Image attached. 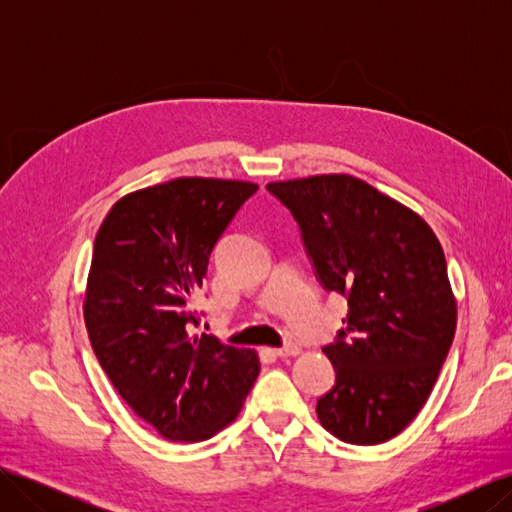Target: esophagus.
Listing matches in <instances>:
<instances>
[{
  "label": "esophagus",
  "mask_w": 512,
  "mask_h": 512,
  "mask_svg": "<svg viewBox=\"0 0 512 512\" xmlns=\"http://www.w3.org/2000/svg\"><path fill=\"white\" fill-rule=\"evenodd\" d=\"M299 352H301L299 344H284L282 348H277V350H275V354L280 356V359H286V356H297Z\"/></svg>",
  "instance_id": "34e87169"
}]
</instances>
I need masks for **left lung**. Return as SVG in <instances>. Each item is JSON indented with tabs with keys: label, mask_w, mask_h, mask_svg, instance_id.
<instances>
[{
	"label": "left lung",
	"mask_w": 512,
	"mask_h": 512,
	"mask_svg": "<svg viewBox=\"0 0 512 512\" xmlns=\"http://www.w3.org/2000/svg\"><path fill=\"white\" fill-rule=\"evenodd\" d=\"M297 220L324 290L348 299L344 329L322 352L335 384L316 412L348 444L395 438L425 406L451 350L457 305L427 222L350 175L269 183Z\"/></svg>",
	"instance_id": "1"
}]
</instances>
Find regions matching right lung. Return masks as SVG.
Here are the masks:
<instances>
[{
  "label": "right lung",
  "mask_w": 512,
  "mask_h": 512,
  "mask_svg": "<svg viewBox=\"0 0 512 512\" xmlns=\"http://www.w3.org/2000/svg\"><path fill=\"white\" fill-rule=\"evenodd\" d=\"M256 190L179 177L117 200L96 235L83 305L91 348L121 399L166 440L215 436L258 378L254 350L192 335L209 256Z\"/></svg>",
  "instance_id": "add662e5"
}]
</instances>
